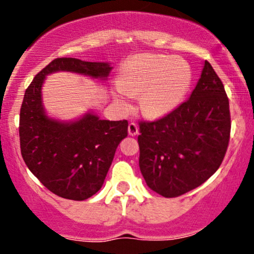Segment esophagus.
<instances>
[{
	"instance_id": "esophagus-1",
	"label": "esophagus",
	"mask_w": 254,
	"mask_h": 254,
	"mask_svg": "<svg viewBox=\"0 0 254 254\" xmlns=\"http://www.w3.org/2000/svg\"><path fill=\"white\" fill-rule=\"evenodd\" d=\"M127 132H129L130 136H136L138 133V127H137V124L130 123L129 127H127Z\"/></svg>"
}]
</instances>
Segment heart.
<instances>
[{"mask_svg": "<svg viewBox=\"0 0 254 254\" xmlns=\"http://www.w3.org/2000/svg\"><path fill=\"white\" fill-rule=\"evenodd\" d=\"M191 83V68L183 58L139 54L125 62L118 76L119 89L113 97L127 107V94H142V112L149 118H161L180 106Z\"/></svg>", "mask_w": 254, "mask_h": 254, "instance_id": "1", "label": "heart"}]
</instances>
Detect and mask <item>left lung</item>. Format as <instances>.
Listing matches in <instances>:
<instances>
[{
    "label": "left lung",
    "instance_id": "left-lung-1",
    "mask_svg": "<svg viewBox=\"0 0 254 254\" xmlns=\"http://www.w3.org/2000/svg\"><path fill=\"white\" fill-rule=\"evenodd\" d=\"M139 170L161 196H182L218 170L229 143V100L208 61L189 100L157 121L139 122Z\"/></svg>",
    "mask_w": 254,
    "mask_h": 254
}]
</instances>
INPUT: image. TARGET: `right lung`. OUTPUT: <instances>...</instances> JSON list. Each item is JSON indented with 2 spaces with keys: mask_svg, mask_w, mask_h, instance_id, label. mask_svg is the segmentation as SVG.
<instances>
[{
  "mask_svg": "<svg viewBox=\"0 0 254 254\" xmlns=\"http://www.w3.org/2000/svg\"><path fill=\"white\" fill-rule=\"evenodd\" d=\"M111 69L105 62L56 58L25 92L19 124L22 159L48 190L65 199L84 200L100 190L118 144L127 136V121H103L92 112L69 123L52 119L43 106V83L56 71L106 80Z\"/></svg>",
  "mask_w": 254,
  "mask_h": 254,
  "instance_id": "right-lung-1",
  "label": "right lung"
}]
</instances>
